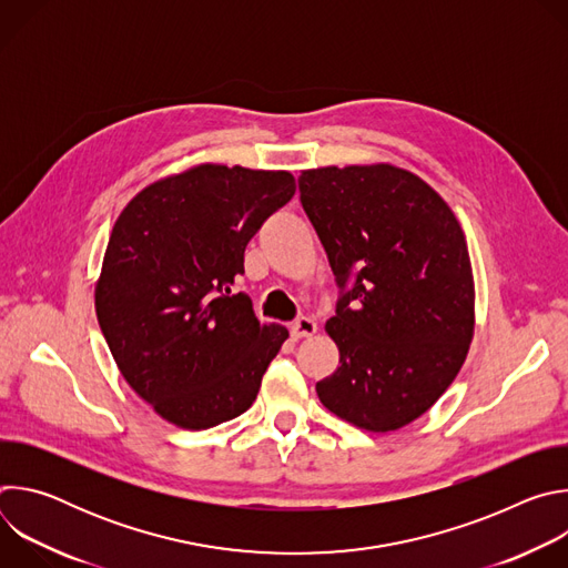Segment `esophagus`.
<instances>
[{"mask_svg":"<svg viewBox=\"0 0 568 568\" xmlns=\"http://www.w3.org/2000/svg\"><path fill=\"white\" fill-rule=\"evenodd\" d=\"M290 333L294 339H303V337H312L316 333V323L310 318V316H301L296 318L292 326H290Z\"/></svg>","mask_w":568,"mask_h":568,"instance_id":"esophagus-1","label":"esophagus"}]
</instances>
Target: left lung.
<instances>
[{"label":"left lung","mask_w":568,"mask_h":568,"mask_svg":"<svg viewBox=\"0 0 568 568\" xmlns=\"http://www.w3.org/2000/svg\"><path fill=\"white\" fill-rule=\"evenodd\" d=\"M301 204L344 290L326 333L337 371L323 407L375 434L429 412L474 337V276L447 202L393 164L301 171Z\"/></svg>","instance_id":"1"}]
</instances>
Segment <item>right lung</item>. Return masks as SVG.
<instances>
[{"label":"right lung","mask_w":568,"mask_h":568,"mask_svg":"<svg viewBox=\"0 0 568 568\" xmlns=\"http://www.w3.org/2000/svg\"><path fill=\"white\" fill-rule=\"evenodd\" d=\"M294 191L287 171L200 164L148 184L114 222L99 326L125 382L171 425L197 432L245 414L290 337L233 283L247 242Z\"/></svg>","instance_id":"obj_1"}]
</instances>
